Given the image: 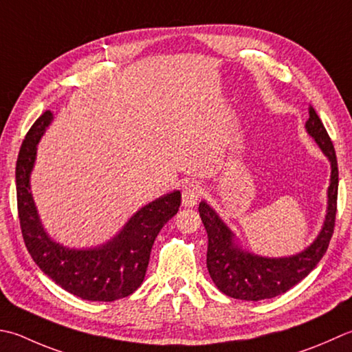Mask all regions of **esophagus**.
Masks as SVG:
<instances>
[{
	"instance_id": "obj_1",
	"label": "esophagus",
	"mask_w": 352,
	"mask_h": 352,
	"mask_svg": "<svg viewBox=\"0 0 352 352\" xmlns=\"http://www.w3.org/2000/svg\"><path fill=\"white\" fill-rule=\"evenodd\" d=\"M199 197H201V188L198 184H189L183 190L182 204L184 208H194V206H197Z\"/></svg>"
}]
</instances>
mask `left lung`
Masks as SVG:
<instances>
[{
  "label": "left lung",
  "mask_w": 352,
  "mask_h": 352,
  "mask_svg": "<svg viewBox=\"0 0 352 352\" xmlns=\"http://www.w3.org/2000/svg\"><path fill=\"white\" fill-rule=\"evenodd\" d=\"M305 129L331 164V177L327 190V213L320 232L304 250L282 258H268L249 252L238 243L235 233L212 206L204 199L199 203V217L209 238V274L213 284L233 299L263 300L288 292L313 272L328 249L334 230L339 189L337 158L333 142L311 105L308 107Z\"/></svg>",
  "instance_id": "obj_1"
}]
</instances>
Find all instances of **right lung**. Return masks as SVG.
<instances>
[{"mask_svg":"<svg viewBox=\"0 0 352 352\" xmlns=\"http://www.w3.org/2000/svg\"><path fill=\"white\" fill-rule=\"evenodd\" d=\"M52 122L53 114L45 111L33 123L16 160L18 213L27 250L54 284L80 299L113 302L126 298L143 282L154 241L180 208V190L144 204L100 245L76 249L58 243L43 226L30 188L38 144Z\"/></svg>","mask_w":352,"mask_h":352,"instance_id":"1","label":"right lung"}]
</instances>
